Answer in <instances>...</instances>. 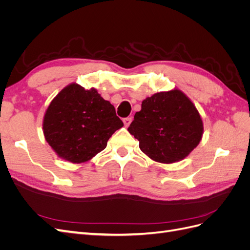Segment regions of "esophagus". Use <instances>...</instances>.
Masks as SVG:
<instances>
[{
    "mask_svg": "<svg viewBox=\"0 0 250 250\" xmlns=\"http://www.w3.org/2000/svg\"><path fill=\"white\" fill-rule=\"evenodd\" d=\"M131 118H129V117H128V118H124L123 119V122H124V125L126 126V127H128V126H129L130 125V123H131Z\"/></svg>",
    "mask_w": 250,
    "mask_h": 250,
    "instance_id": "obj_1",
    "label": "esophagus"
}]
</instances>
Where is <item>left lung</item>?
<instances>
[{
    "label": "left lung",
    "instance_id": "8db88e82",
    "mask_svg": "<svg viewBox=\"0 0 250 250\" xmlns=\"http://www.w3.org/2000/svg\"><path fill=\"white\" fill-rule=\"evenodd\" d=\"M128 131L151 160L172 164L197 147L203 124L192 101L179 89H173L146 98Z\"/></svg>",
    "mask_w": 250,
    "mask_h": 250
}]
</instances>
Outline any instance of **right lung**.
<instances>
[{"instance_id":"right-lung-1","label":"right lung","mask_w":250,"mask_h":250,"mask_svg":"<svg viewBox=\"0 0 250 250\" xmlns=\"http://www.w3.org/2000/svg\"><path fill=\"white\" fill-rule=\"evenodd\" d=\"M123 125L113 105L95 88L72 83L49 105L42 128L46 141L60 157L79 164L106 148L112 133Z\"/></svg>"}]
</instances>
